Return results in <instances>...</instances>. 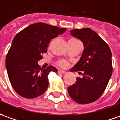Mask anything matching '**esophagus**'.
<instances>
[{
    "label": "esophagus",
    "mask_w": 120,
    "mask_h": 120,
    "mask_svg": "<svg viewBox=\"0 0 120 120\" xmlns=\"http://www.w3.org/2000/svg\"><path fill=\"white\" fill-rule=\"evenodd\" d=\"M58 73H60V74H66V71H64V70H58Z\"/></svg>",
    "instance_id": "1"
}]
</instances>
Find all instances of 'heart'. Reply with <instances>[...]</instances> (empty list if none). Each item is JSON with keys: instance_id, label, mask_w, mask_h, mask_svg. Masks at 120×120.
<instances>
[{"instance_id": "heart-1", "label": "heart", "mask_w": 120, "mask_h": 120, "mask_svg": "<svg viewBox=\"0 0 120 120\" xmlns=\"http://www.w3.org/2000/svg\"><path fill=\"white\" fill-rule=\"evenodd\" d=\"M58 64V65H59L61 68H66V67L68 66V62H67L66 60H60Z\"/></svg>"}]
</instances>
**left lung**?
Wrapping results in <instances>:
<instances>
[{
  "mask_svg": "<svg viewBox=\"0 0 120 120\" xmlns=\"http://www.w3.org/2000/svg\"><path fill=\"white\" fill-rule=\"evenodd\" d=\"M70 33L83 43L80 60L71 70L82 71L83 77H77L76 82L68 88V91L76 102L89 104L101 97L111 77V50L108 44L90 28L72 29Z\"/></svg>",
  "mask_w": 120,
  "mask_h": 120,
  "instance_id": "8db88e82",
  "label": "left lung"
}]
</instances>
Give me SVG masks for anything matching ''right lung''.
I'll use <instances>...</instances> for the list:
<instances>
[{
	"label": "right lung",
	"instance_id": "add662e5",
	"mask_svg": "<svg viewBox=\"0 0 120 120\" xmlns=\"http://www.w3.org/2000/svg\"><path fill=\"white\" fill-rule=\"evenodd\" d=\"M66 28L37 23L19 32L12 41L6 58V67L13 89L22 97L33 98L43 94L49 85L48 75L57 69L50 66L41 68L38 61L46 53L52 39Z\"/></svg>",
	"mask_w": 120,
	"mask_h": 120
}]
</instances>
